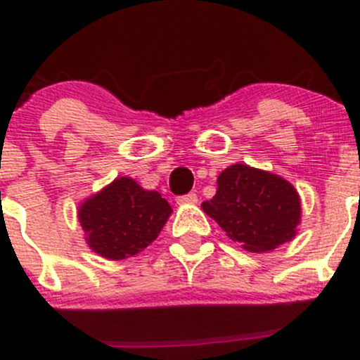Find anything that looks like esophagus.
Instances as JSON below:
<instances>
[{
	"label": "esophagus",
	"mask_w": 360,
	"mask_h": 360,
	"mask_svg": "<svg viewBox=\"0 0 360 360\" xmlns=\"http://www.w3.org/2000/svg\"><path fill=\"white\" fill-rule=\"evenodd\" d=\"M176 202L181 203V205H191V203H197L198 202V197L195 193L181 195V197L176 198Z\"/></svg>",
	"instance_id": "obj_1"
}]
</instances>
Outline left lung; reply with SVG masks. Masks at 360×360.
I'll use <instances>...</instances> for the list:
<instances>
[{
	"instance_id": "left-lung-1",
	"label": "left lung",
	"mask_w": 360,
	"mask_h": 360,
	"mask_svg": "<svg viewBox=\"0 0 360 360\" xmlns=\"http://www.w3.org/2000/svg\"><path fill=\"white\" fill-rule=\"evenodd\" d=\"M202 209L249 252H268L292 240L301 221L300 195L292 184L244 163L219 174L216 195Z\"/></svg>"
}]
</instances>
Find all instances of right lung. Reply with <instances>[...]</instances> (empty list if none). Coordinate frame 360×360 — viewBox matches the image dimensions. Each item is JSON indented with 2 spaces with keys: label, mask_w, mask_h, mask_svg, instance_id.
Returning <instances> with one entry per match:
<instances>
[{
  "label": "right lung",
  "mask_w": 360,
  "mask_h": 360,
  "mask_svg": "<svg viewBox=\"0 0 360 360\" xmlns=\"http://www.w3.org/2000/svg\"><path fill=\"white\" fill-rule=\"evenodd\" d=\"M172 207L158 191L118 177L79 205L78 219L89 248L120 261L146 249L169 219Z\"/></svg>",
  "instance_id": "obj_1"
}]
</instances>
